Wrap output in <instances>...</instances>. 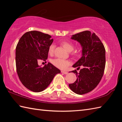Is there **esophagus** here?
<instances>
[{
  "instance_id": "1",
  "label": "esophagus",
  "mask_w": 122,
  "mask_h": 122,
  "mask_svg": "<svg viewBox=\"0 0 122 122\" xmlns=\"http://www.w3.org/2000/svg\"><path fill=\"white\" fill-rule=\"evenodd\" d=\"M61 72L62 73H63V74H67L68 73V72H66V71H61Z\"/></svg>"
}]
</instances>
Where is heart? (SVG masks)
Listing matches in <instances>:
<instances>
[{
	"instance_id": "1",
	"label": "heart",
	"mask_w": 122,
	"mask_h": 122,
	"mask_svg": "<svg viewBox=\"0 0 122 122\" xmlns=\"http://www.w3.org/2000/svg\"><path fill=\"white\" fill-rule=\"evenodd\" d=\"M63 47L66 49L68 52H71L73 50L74 46L70 42L68 41H63L61 43ZM55 46L53 44H51L49 48V53L52 55L53 53L54 49ZM51 63L53 66L60 69L64 70L68 68V66L71 64L70 61L67 60H65L61 58H56L51 60Z\"/></svg>"
}]
</instances>
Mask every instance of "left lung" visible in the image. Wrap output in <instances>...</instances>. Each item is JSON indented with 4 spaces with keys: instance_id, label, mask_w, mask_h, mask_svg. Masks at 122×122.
<instances>
[{
    "instance_id": "obj_1",
    "label": "left lung",
    "mask_w": 122,
    "mask_h": 122,
    "mask_svg": "<svg viewBox=\"0 0 122 122\" xmlns=\"http://www.w3.org/2000/svg\"><path fill=\"white\" fill-rule=\"evenodd\" d=\"M82 47V56L73 65V68L82 67L76 73V81L69 84L70 89L76 94H86L94 89L99 83L104 73L105 66V50L104 45L95 33L84 31L71 36Z\"/></svg>"
}]
</instances>
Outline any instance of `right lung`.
Masks as SVG:
<instances>
[{"label": "right lung", "instance_id": "add662e5", "mask_svg": "<svg viewBox=\"0 0 122 122\" xmlns=\"http://www.w3.org/2000/svg\"><path fill=\"white\" fill-rule=\"evenodd\" d=\"M51 36L38 31H28L20 38L15 49L18 76L22 84L35 92L43 91L60 70L48 63L41 67L40 60L46 61L49 48L53 39Z\"/></svg>", "mask_w": 122, "mask_h": 122}]
</instances>
